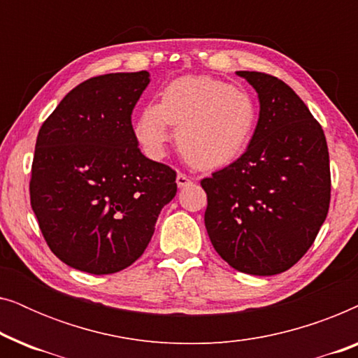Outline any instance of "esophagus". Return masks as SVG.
Here are the masks:
<instances>
[{
  "label": "esophagus",
  "mask_w": 358,
  "mask_h": 358,
  "mask_svg": "<svg viewBox=\"0 0 358 358\" xmlns=\"http://www.w3.org/2000/svg\"><path fill=\"white\" fill-rule=\"evenodd\" d=\"M176 182H178V187L179 189H184V187H187V185L192 184V179H190L187 174L179 173L178 178H176Z\"/></svg>",
  "instance_id": "esophagus-1"
}]
</instances>
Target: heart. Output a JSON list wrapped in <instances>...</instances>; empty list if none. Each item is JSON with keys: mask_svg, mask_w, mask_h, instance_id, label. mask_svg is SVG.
<instances>
[{"mask_svg": "<svg viewBox=\"0 0 358 358\" xmlns=\"http://www.w3.org/2000/svg\"><path fill=\"white\" fill-rule=\"evenodd\" d=\"M257 106L249 92L210 76H182L145 106L135 134L151 158H161L178 127V146L190 163L222 168L239 158L254 135Z\"/></svg>", "mask_w": 358, "mask_h": 358, "instance_id": "b5f03b06", "label": "heart"}]
</instances>
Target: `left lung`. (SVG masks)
I'll return each instance as SVG.
<instances>
[{
    "mask_svg": "<svg viewBox=\"0 0 358 358\" xmlns=\"http://www.w3.org/2000/svg\"><path fill=\"white\" fill-rule=\"evenodd\" d=\"M236 75L256 90L261 110L248 150L200 182L208 202L205 228L233 268L275 275L305 256L327 217L329 151L290 86L266 73Z\"/></svg>",
    "mask_w": 358,
    "mask_h": 358,
    "instance_id": "1",
    "label": "left lung"
}]
</instances>
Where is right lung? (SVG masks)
Returning a JSON list of instances; mask_svg holds the SVG:
<instances>
[{"instance_id":"right-lung-1","label":"right lung","mask_w":358,"mask_h":358,"mask_svg":"<svg viewBox=\"0 0 358 358\" xmlns=\"http://www.w3.org/2000/svg\"><path fill=\"white\" fill-rule=\"evenodd\" d=\"M148 71L94 76L63 97L37 135L31 205L52 252L104 275L131 266L178 192L176 171L146 158L131 112Z\"/></svg>"}]
</instances>
